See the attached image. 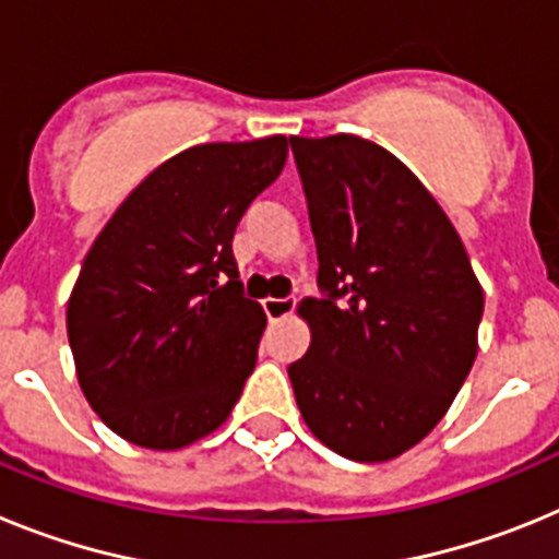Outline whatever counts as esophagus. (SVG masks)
I'll return each mask as SVG.
<instances>
[{
    "label": "esophagus",
    "mask_w": 559,
    "mask_h": 559,
    "mask_svg": "<svg viewBox=\"0 0 559 559\" xmlns=\"http://www.w3.org/2000/svg\"><path fill=\"white\" fill-rule=\"evenodd\" d=\"M294 308H296L294 296H288V299H265L263 302V310H265V316H269V322H280V319H285V316L294 313Z\"/></svg>",
    "instance_id": "obj_1"
}]
</instances>
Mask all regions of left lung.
Here are the masks:
<instances>
[{"mask_svg": "<svg viewBox=\"0 0 559 559\" xmlns=\"http://www.w3.org/2000/svg\"><path fill=\"white\" fill-rule=\"evenodd\" d=\"M319 254L310 347L288 367L310 431L386 462L433 431L478 353L484 294L442 206L386 147L290 136Z\"/></svg>", "mask_w": 559, "mask_h": 559, "instance_id": "left-lung-1", "label": "left lung"}]
</instances>
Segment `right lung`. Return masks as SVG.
<instances>
[{
    "label": "right lung",
    "mask_w": 559,
    "mask_h": 559,
    "mask_svg": "<svg viewBox=\"0 0 559 559\" xmlns=\"http://www.w3.org/2000/svg\"><path fill=\"white\" fill-rule=\"evenodd\" d=\"M288 159L285 136L176 153L114 212L67 305L88 406L122 439L176 451L226 423L257 364L263 308L231 237Z\"/></svg>",
    "instance_id": "1"
}]
</instances>
